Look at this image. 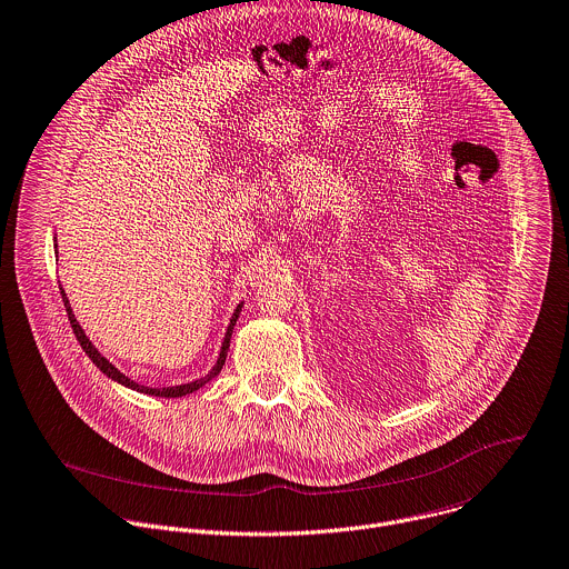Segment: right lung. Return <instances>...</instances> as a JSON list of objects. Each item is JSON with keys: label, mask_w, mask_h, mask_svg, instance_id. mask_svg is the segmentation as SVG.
Masks as SVG:
<instances>
[{"label": "right lung", "mask_w": 569, "mask_h": 569, "mask_svg": "<svg viewBox=\"0 0 569 569\" xmlns=\"http://www.w3.org/2000/svg\"><path fill=\"white\" fill-rule=\"evenodd\" d=\"M53 248H56V254H58V243H56V237H53ZM60 292H62V301H64V308H67V315H69V321H71V328H73V332H76V339H78V343L82 346V350L89 355V359L109 377V380H113V382H118V385H122V387H127V389H131V391H138V393H144V396H153V398H182V396H189V393H194V391H199V389H203L208 382H212L214 377L221 372V368H223V363H226V357H228V350H230V339H232V330H234V326H237V319H239V315H241V308H243V301L234 308V315H232V319H230V323H228V330H226V337H223V343H221V352H219V359H217V363L212 366V370L208 372V375H203V377H199V380H194V382H187V385H178V387H162V389H151V387H142V385H138V382H133L131 377H127V375H122L96 346H93V341L87 337V332L82 330V326L78 323V319H76V315H73V310H71V303H69V299H67V292H64V288H60Z\"/></svg>", "instance_id": "right-lung-1"}]
</instances>
